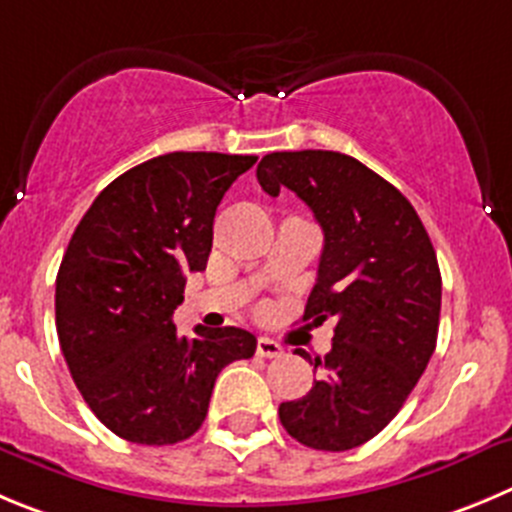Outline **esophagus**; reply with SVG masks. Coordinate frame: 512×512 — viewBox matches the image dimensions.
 <instances>
[{
    "instance_id": "esophagus-1",
    "label": "esophagus",
    "mask_w": 512,
    "mask_h": 512,
    "mask_svg": "<svg viewBox=\"0 0 512 512\" xmlns=\"http://www.w3.org/2000/svg\"><path fill=\"white\" fill-rule=\"evenodd\" d=\"M257 356L262 358H280L283 356V346L272 338H257Z\"/></svg>"
}]
</instances>
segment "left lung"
Instances as JSON below:
<instances>
[{
    "mask_svg": "<svg viewBox=\"0 0 512 512\" xmlns=\"http://www.w3.org/2000/svg\"><path fill=\"white\" fill-rule=\"evenodd\" d=\"M257 181L270 197L288 186L321 224L303 321H336L331 351L315 358L321 376L280 404V422L305 447L353 450L396 417L437 346L442 275L432 240L409 199L353 156L275 151L257 164Z\"/></svg>",
    "mask_w": 512,
    "mask_h": 512,
    "instance_id": "1",
    "label": "left lung"
}]
</instances>
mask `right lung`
<instances>
[{"instance_id": "obj_1", "label": "right lung", "mask_w": 512, "mask_h": 512, "mask_svg": "<svg viewBox=\"0 0 512 512\" xmlns=\"http://www.w3.org/2000/svg\"><path fill=\"white\" fill-rule=\"evenodd\" d=\"M257 156L174 151L100 191L55 280V326L95 417L136 444H176L202 427L219 371L250 358L242 328L176 333L186 272H202L224 191Z\"/></svg>"}]
</instances>
